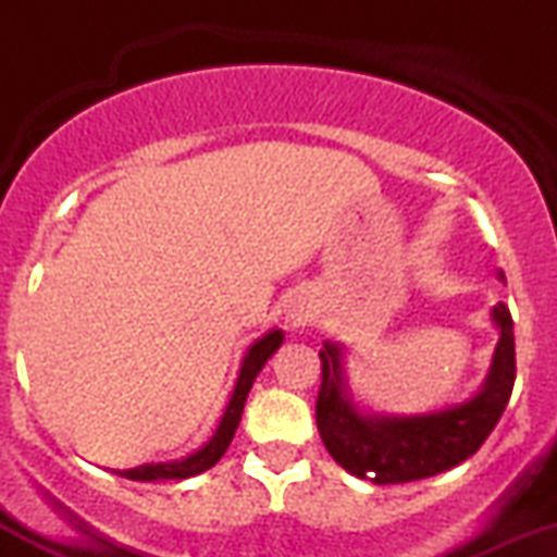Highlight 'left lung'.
I'll return each mask as SVG.
<instances>
[{"mask_svg":"<svg viewBox=\"0 0 557 557\" xmlns=\"http://www.w3.org/2000/svg\"><path fill=\"white\" fill-rule=\"evenodd\" d=\"M503 277V272H500ZM500 330L490 372L474 398L413 417L367 413L356 406L341 343L324 341L317 426L330 456L348 474L374 484L417 482L463 463L500 421L516 382L513 319L505 304L492 306Z\"/></svg>","mask_w":557,"mask_h":557,"instance_id":"1","label":"left lung"}]
</instances>
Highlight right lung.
<instances>
[{
  "mask_svg": "<svg viewBox=\"0 0 557 557\" xmlns=\"http://www.w3.org/2000/svg\"><path fill=\"white\" fill-rule=\"evenodd\" d=\"M283 337H285L283 330H270L264 337H259V341L246 350V356H243V363H240L238 382H235L233 395H230V403L225 413H222L220 426H216V432L212 434V440H209L207 445H201L196 453L181 458V461L144 463V466H136V469L117 471V474L125 479H133V482H159V479H188V476L201 474V471L212 469V466L225 456L227 445L233 443V434L240 424L243 406H246V398L248 393H251L253 380H257L261 367L270 361L274 350L283 345Z\"/></svg>",
  "mask_w": 557,
  "mask_h": 557,
  "instance_id": "1",
  "label": "right lung"
}]
</instances>
